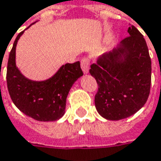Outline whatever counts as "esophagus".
Instances as JSON below:
<instances>
[{
	"label": "esophagus",
	"instance_id": "esophagus-1",
	"mask_svg": "<svg viewBox=\"0 0 161 161\" xmlns=\"http://www.w3.org/2000/svg\"><path fill=\"white\" fill-rule=\"evenodd\" d=\"M80 66H81V69L82 71L87 73L89 71V69H90V59L88 57H85L81 61H80Z\"/></svg>",
	"mask_w": 161,
	"mask_h": 161
}]
</instances>
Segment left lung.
<instances>
[{
	"label": "left lung",
	"instance_id": "8db88e82",
	"mask_svg": "<svg viewBox=\"0 0 161 161\" xmlns=\"http://www.w3.org/2000/svg\"><path fill=\"white\" fill-rule=\"evenodd\" d=\"M127 32L130 36L122 40L120 47L98 56L96 64L90 65V74L98 86L95 106L108 120L135 114L150 95L152 61L146 41L133 25Z\"/></svg>",
	"mask_w": 161,
	"mask_h": 161
}]
</instances>
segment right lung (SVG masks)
I'll return each instance as SVG.
<instances>
[{"instance_id":"obj_1","label":"right lung","mask_w":161,"mask_h":161,"mask_svg":"<svg viewBox=\"0 0 161 161\" xmlns=\"http://www.w3.org/2000/svg\"><path fill=\"white\" fill-rule=\"evenodd\" d=\"M23 32L17 36L8 60L6 80L10 98L21 112L36 120H57L64 114L66 97L72 84L83 75L80 62L63 65L45 81L28 80L15 64L16 45Z\"/></svg>"}]
</instances>
